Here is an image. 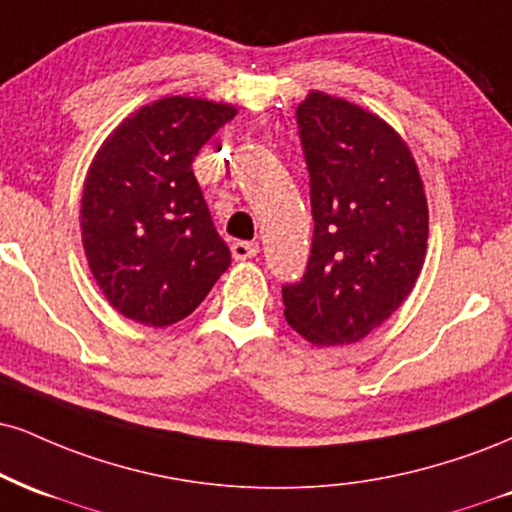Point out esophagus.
<instances>
[{
  "label": "esophagus",
  "instance_id": "esophagus-1",
  "mask_svg": "<svg viewBox=\"0 0 512 512\" xmlns=\"http://www.w3.org/2000/svg\"><path fill=\"white\" fill-rule=\"evenodd\" d=\"M257 252H260V245L252 243V240H236V243L231 245V255L236 262L252 260V257H257Z\"/></svg>",
  "mask_w": 512,
  "mask_h": 512
}]
</instances>
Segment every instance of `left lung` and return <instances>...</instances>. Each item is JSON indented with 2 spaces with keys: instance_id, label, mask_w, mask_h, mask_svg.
Segmentation results:
<instances>
[{
  "instance_id": "obj_1",
  "label": "left lung",
  "mask_w": 512,
  "mask_h": 512,
  "mask_svg": "<svg viewBox=\"0 0 512 512\" xmlns=\"http://www.w3.org/2000/svg\"><path fill=\"white\" fill-rule=\"evenodd\" d=\"M298 126L315 236L303 281L283 286V317L312 346L357 343L403 305L422 272L424 183L396 128L360 104L310 90Z\"/></svg>"
}]
</instances>
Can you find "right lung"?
<instances>
[{
    "label": "right lung",
    "mask_w": 512,
    "mask_h": 512,
    "mask_svg": "<svg viewBox=\"0 0 512 512\" xmlns=\"http://www.w3.org/2000/svg\"><path fill=\"white\" fill-rule=\"evenodd\" d=\"M238 109L171 95L128 114L107 135L80 197V236L107 303L145 326L195 310L231 250L214 229L193 159Z\"/></svg>",
    "instance_id": "1"
}]
</instances>
